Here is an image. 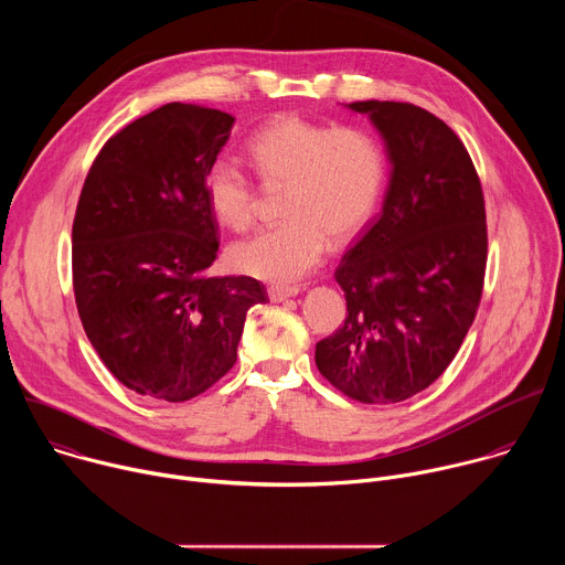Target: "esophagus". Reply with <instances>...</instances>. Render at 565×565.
I'll return each instance as SVG.
<instances>
[{"instance_id": "obj_1", "label": "esophagus", "mask_w": 565, "mask_h": 565, "mask_svg": "<svg viewBox=\"0 0 565 565\" xmlns=\"http://www.w3.org/2000/svg\"><path fill=\"white\" fill-rule=\"evenodd\" d=\"M299 292H301L299 286H270V288H268V297H270V301H275V303L286 301V299H290V297H297Z\"/></svg>"}]
</instances>
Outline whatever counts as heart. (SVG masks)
Returning <instances> with one entry per match:
<instances>
[{"instance_id":"b5f03b06","label":"heart","mask_w":565,"mask_h":565,"mask_svg":"<svg viewBox=\"0 0 565 565\" xmlns=\"http://www.w3.org/2000/svg\"><path fill=\"white\" fill-rule=\"evenodd\" d=\"M250 153L266 185H286V223L241 241L232 266L270 284H292L324 262L331 236L353 238L371 218L384 153L364 131L281 116L259 129ZM205 201L218 223L244 232L257 216V188L234 158L218 156L205 174Z\"/></svg>"}]
</instances>
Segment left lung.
Segmentation results:
<instances>
[{
  "label": "left lung",
  "mask_w": 565,
  "mask_h": 565,
  "mask_svg": "<svg viewBox=\"0 0 565 565\" xmlns=\"http://www.w3.org/2000/svg\"><path fill=\"white\" fill-rule=\"evenodd\" d=\"M391 163L380 216L342 257L344 327L317 342L315 364L364 405L425 391L456 358L488 264L486 199L460 138L434 114L393 100L351 103Z\"/></svg>",
  "instance_id": "left-lung-1"
}]
</instances>
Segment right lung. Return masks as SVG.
Masks as SVG:
<instances>
[{"label": "right lung", "instance_id": "obj_1", "mask_svg": "<svg viewBox=\"0 0 565 565\" xmlns=\"http://www.w3.org/2000/svg\"><path fill=\"white\" fill-rule=\"evenodd\" d=\"M234 118L170 103L107 140L73 218V290L85 333L131 391L185 402L236 362L253 277H210L218 227L205 174Z\"/></svg>", "mask_w": 565, "mask_h": 565}]
</instances>
